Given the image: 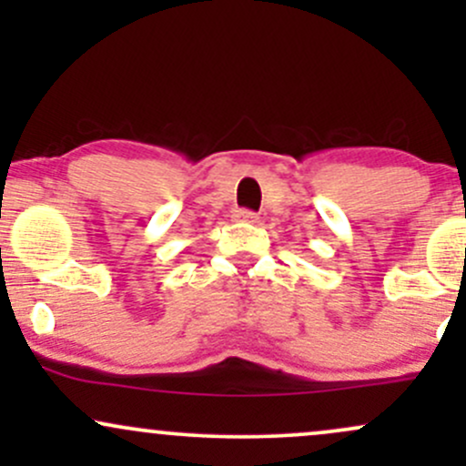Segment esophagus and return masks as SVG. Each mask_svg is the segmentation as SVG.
I'll return each instance as SVG.
<instances>
[{
	"label": "esophagus",
	"mask_w": 466,
	"mask_h": 466,
	"mask_svg": "<svg viewBox=\"0 0 466 466\" xmlns=\"http://www.w3.org/2000/svg\"><path fill=\"white\" fill-rule=\"evenodd\" d=\"M234 221H243V223H256L258 221V215L251 210H234Z\"/></svg>",
	"instance_id": "34e87169"
}]
</instances>
